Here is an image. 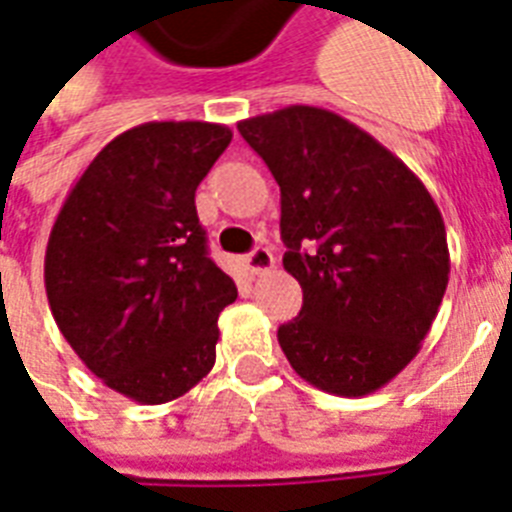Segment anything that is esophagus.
Here are the masks:
<instances>
[{"label":"esophagus","mask_w":512,"mask_h":512,"mask_svg":"<svg viewBox=\"0 0 512 512\" xmlns=\"http://www.w3.org/2000/svg\"><path fill=\"white\" fill-rule=\"evenodd\" d=\"M273 252L271 249H265V247H255L252 252H249L247 257H244V265H247V271L249 273H265V271H271L273 268Z\"/></svg>","instance_id":"esophagus-1"}]
</instances>
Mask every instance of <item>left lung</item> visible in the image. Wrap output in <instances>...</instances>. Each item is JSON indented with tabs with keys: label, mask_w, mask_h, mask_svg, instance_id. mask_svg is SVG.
Masks as SVG:
<instances>
[{
	"label": "left lung",
	"mask_w": 512,
	"mask_h": 512,
	"mask_svg": "<svg viewBox=\"0 0 512 512\" xmlns=\"http://www.w3.org/2000/svg\"><path fill=\"white\" fill-rule=\"evenodd\" d=\"M239 132L279 183L284 271L303 287L281 350L313 388L369 396L436 321L449 284L444 217L420 177L335 111L287 106Z\"/></svg>",
	"instance_id": "8db88e82"
}]
</instances>
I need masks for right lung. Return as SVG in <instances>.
<instances>
[{
  "label": "right lung",
  "instance_id": "obj_1",
  "mask_svg": "<svg viewBox=\"0 0 512 512\" xmlns=\"http://www.w3.org/2000/svg\"><path fill=\"white\" fill-rule=\"evenodd\" d=\"M233 132L146 122L116 135L68 191L44 252L52 319L95 377L167 404L207 377L236 284L207 255L196 188Z\"/></svg>",
  "mask_w": 512,
  "mask_h": 512
}]
</instances>
